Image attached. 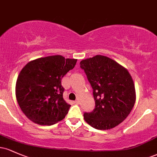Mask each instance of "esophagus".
Returning <instances> with one entry per match:
<instances>
[{"instance_id":"34e87169","label":"esophagus","mask_w":157,"mask_h":157,"mask_svg":"<svg viewBox=\"0 0 157 157\" xmlns=\"http://www.w3.org/2000/svg\"><path fill=\"white\" fill-rule=\"evenodd\" d=\"M79 102H80V101H79V100H76L75 101V104H79Z\"/></svg>"}]
</instances>
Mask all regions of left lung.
Instances as JSON below:
<instances>
[{"label": "left lung", "instance_id": "left-lung-1", "mask_svg": "<svg viewBox=\"0 0 157 157\" xmlns=\"http://www.w3.org/2000/svg\"><path fill=\"white\" fill-rule=\"evenodd\" d=\"M84 70L93 89L95 108L85 112L84 120L98 130H108L120 124L134 107L136 91L128 71L116 61L102 55L82 60Z\"/></svg>", "mask_w": 157, "mask_h": 157}]
</instances>
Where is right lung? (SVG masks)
Instances as JSON below:
<instances>
[{
	"label": "right lung",
	"instance_id": "add662e5",
	"mask_svg": "<svg viewBox=\"0 0 157 157\" xmlns=\"http://www.w3.org/2000/svg\"><path fill=\"white\" fill-rule=\"evenodd\" d=\"M77 59L48 56L29 62L17 77L15 94L23 113L35 123L52 125L65 118L71 105L63 97L61 80Z\"/></svg>",
	"mask_w": 157,
	"mask_h": 157
}]
</instances>
